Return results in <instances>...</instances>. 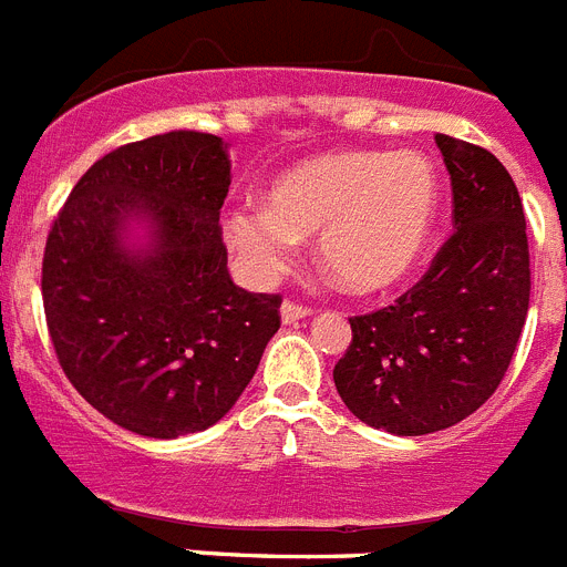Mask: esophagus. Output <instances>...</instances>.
I'll return each mask as SVG.
<instances>
[{"label":"esophagus","instance_id":"1","mask_svg":"<svg viewBox=\"0 0 567 567\" xmlns=\"http://www.w3.org/2000/svg\"><path fill=\"white\" fill-rule=\"evenodd\" d=\"M312 315V309L309 307H300V303H295V300H284L280 303V320L284 323H295V320H303Z\"/></svg>","mask_w":567,"mask_h":567}]
</instances>
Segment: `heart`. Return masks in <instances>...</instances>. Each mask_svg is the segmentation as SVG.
<instances>
[{
	"label": "heart",
	"instance_id": "b5f03b06",
	"mask_svg": "<svg viewBox=\"0 0 567 567\" xmlns=\"http://www.w3.org/2000/svg\"><path fill=\"white\" fill-rule=\"evenodd\" d=\"M440 207V169L420 150H346L278 175L267 207H238L224 235L264 284L287 272L300 238L352 292H380L414 267Z\"/></svg>",
	"mask_w": 567,
	"mask_h": 567
}]
</instances>
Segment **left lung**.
<instances>
[{
	"label": "left lung",
	"mask_w": 567,
	"mask_h": 567,
	"mask_svg": "<svg viewBox=\"0 0 567 567\" xmlns=\"http://www.w3.org/2000/svg\"><path fill=\"white\" fill-rule=\"evenodd\" d=\"M452 175V224L432 267L392 307L354 315L334 385L365 425L443 432L503 383L530 298L525 213L497 155L434 135Z\"/></svg>",
	"instance_id": "left-lung-1"
}]
</instances>
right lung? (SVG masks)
<instances>
[{"instance_id":"add662e5","label":"right lung","mask_w":567,"mask_h":567,"mask_svg":"<svg viewBox=\"0 0 567 567\" xmlns=\"http://www.w3.org/2000/svg\"><path fill=\"white\" fill-rule=\"evenodd\" d=\"M227 144L173 130L79 178L50 227L42 300L59 365L96 412L173 440L224 417L280 327V295L235 287L221 238ZM130 220L148 247L130 250Z\"/></svg>"}]
</instances>
